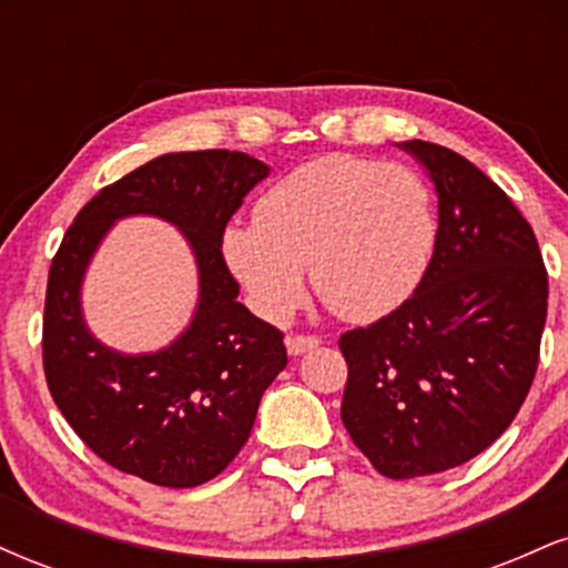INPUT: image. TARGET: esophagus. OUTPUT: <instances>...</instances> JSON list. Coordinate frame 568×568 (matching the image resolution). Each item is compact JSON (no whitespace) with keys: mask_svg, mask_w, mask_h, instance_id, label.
Masks as SVG:
<instances>
[{"mask_svg":"<svg viewBox=\"0 0 568 568\" xmlns=\"http://www.w3.org/2000/svg\"><path fill=\"white\" fill-rule=\"evenodd\" d=\"M317 344H321V338L317 336H304V334H293L285 338V347H288L291 355H304V352L315 349Z\"/></svg>","mask_w":568,"mask_h":568,"instance_id":"1","label":"esophagus"}]
</instances>
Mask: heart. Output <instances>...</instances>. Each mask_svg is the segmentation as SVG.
I'll return each mask as SVG.
<instances>
[{
  "mask_svg": "<svg viewBox=\"0 0 568 568\" xmlns=\"http://www.w3.org/2000/svg\"><path fill=\"white\" fill-rule=\"evenodd\" d=\"M438 237L433 192L395 162L328 154L293 168L262 194L253 224L221 240L251 304L283 321L304 298L310 270L317 298L344 321H374L419 288Z\"/></svg>",
  "mask_w": 568,
  "mask_h": 568,
  "instance_id": "heart-1",
  "label": "heart"
}]
</instances>
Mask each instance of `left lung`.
Listing matches in <instances>:
<instances>
[{
    "instance_id": "left-lung-1",
    "label": "left lung",
    "mask_w": 568,
    "mask_h": 568,
    "mask_svg": "<svg viewBox=\"0 0 568 568\" xmlns=\"http://www.w3.org/2000/svg\"><path fill=\"white\" fill-rule=\"evenodd\" d=\"M438 192V237L419 288L382 321L342 334V422L393 480L486 452L537 374L547 270L529 221L452 149L403 141Z\"/></svg>"
}]
</instances>
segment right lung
<instances>
[{"label": "right lung", "mask_w": 568, "mask_h": 568, "mask_svg": "<svg viewBox=\"0 0 568 568\" xmlns=\"http://www.w3.org/2000/svg\"><path fill=\"white\" fill-rule=\"evenodd\" d=\"M270 175L230 149L175 152L103 186L63 234L48 275L44 379L90 452L154 486L192 488L240 454L264 389L288 363L283 334L237 302L221 240L243 197ZM158 215L185 232L201 298L190 328L149 356L103 348L81 321L83 270L116 217Z\"/></svg>", "instance_id": "add662e5"}]
</instances>
